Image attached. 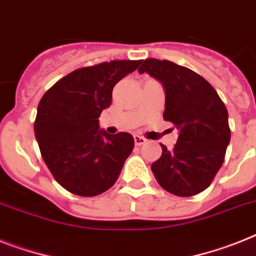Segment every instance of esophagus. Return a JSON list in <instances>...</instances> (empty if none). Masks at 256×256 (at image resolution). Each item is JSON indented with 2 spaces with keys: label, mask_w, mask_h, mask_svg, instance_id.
Listing matches in <instances>:
<instances>
[{
  "label": "esophagus",
  "mask_w": 256,
  "mask_h": 256,
  "mask_svg": "<svg viewBox=\"0 0 256 256\" xmlns=\"http://www.w3.org/2000/svg\"><path fill=\"white\" fill-rule=\"evenodd\" d=\"M134 142H135V146H142V144H144L147 140H146L143 136H140V135H134Z\"/></svg>",
  "instance_id": "1"
}]
</instances>
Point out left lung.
Here are the masks:
<instances>
[{
  "label": "left lung",
  "mask_w": 256,
  "mask_h": 256,
  "mask_svg": "<svg viewBox=\"0 0 256 256\" xmlns=\"http://www.w3.org/2000/svg\"><path fill=\"white\" fill-rule=\"evenodd\" d=\"M138 72L162 84L164 120L178 130L173 150L161 144L162 154L151 165L154 177L161 188L177 196L199 194L221 168L230 142L224 102L203 76L174 62L146 60Z\"/></svg>",
  "instance_id": "obj_1"
}]
</instances>
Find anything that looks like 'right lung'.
Masks as SVG:
<instances>
[{"instance_id": "obj_1", "label": "right lung", "mask_w": 256, "mask_h": 256, "mask_svg": "<svg viewBox=\"0 0 256 256\" xmlns=\"http://www.w3.org/2000/svg\"><path fill=\"white\" fill-rule=\"evenodd\" d=\"M142 61H110L70 72L45 92L38 106L35 136L54 180L72 194L95 196L110 188L134 148L128 132L100 128L116 83Z\"/></svg>"}]
</instances>
